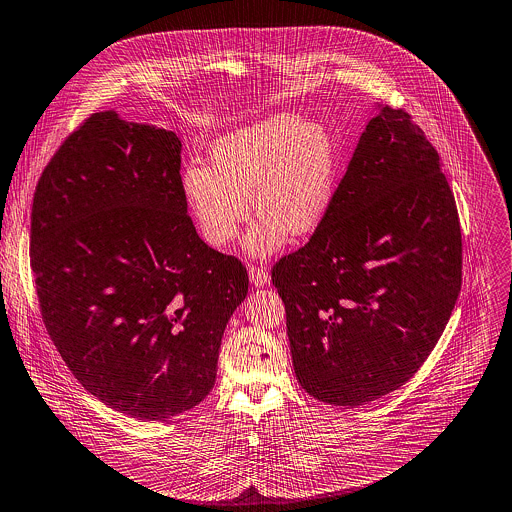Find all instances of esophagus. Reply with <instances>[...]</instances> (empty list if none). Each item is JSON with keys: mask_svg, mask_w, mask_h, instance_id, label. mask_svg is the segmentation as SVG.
I'll return each instance as SVG.
<instances>
[{"mask_svg": "<svg viewBox=\"0 0 512 512\" xmlns=\"http://www.w3.org/2000/svg\"><path fill=\"white\" fill-rule=\"evenodd\" d=\"M249 279H251V283H253L255 287H263V285H267L269 275H267V271H265L263 267L251 265V267H249Z\"/></svg>", "mask_w": 512, "mask_h": 512, "instance_id": "34e87169", "label": "esophagus"}]
</instances>
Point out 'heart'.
I'll return each mask as SVG.
<instances>
[{
  "label": "heart",
  "mask_w": 512,
  "mask_h": 512,
  "mask_svg": "<svg viewBox=\"0 0 512 512\" xmlns=\"http://www.w3.org/2000/svg\"><path fill=\"white\" fill-rule=\"evenodd\" d=\"M211 165L191 161L181 191L197 229L211 247L233 243L251 213H261L245 251L267 257L287 235L307 237L327 219L337 191V151L331 135L295 113H277L219 137Z\"/></svg>",
  "instance_id": "heart-1"
}]
</instances>
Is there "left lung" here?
Masks as SVG:
<instances>
[{"instance_id":"8db88e82","label":"left lung","mask_w":512,"mask_h":512,"mask_svg":"<svg viewBox=\"0 0 512 512\" xmlns=\"http://www.w3.org/2000/svg\"><path fill=\"white\" fill-rule=\"evenodd\" d=\"M271 279L295 377L317 401L367 405L419 371L459 299L463 241L439 153L409 113L379 105L327 219Z\"/></svg>"}]
</instances>
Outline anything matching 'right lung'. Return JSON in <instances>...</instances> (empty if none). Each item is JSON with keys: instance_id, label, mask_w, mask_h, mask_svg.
I'll return each mask as SVG.
<instances>
[{"instance_id": "add662e5", "label": "right lung", "mask_w": 512, "mask_h": 512, "mask_svg": "<svg viewBox=\"0 0 512 512\" xmlns=\"http://www.w3.org/2000/svg\"><path fill=\"white\" fill-rule=\"evenodd\" d=\"M173 131L93 113L43 169L31 269L45 329L101 403L165 421L213 389L223 331L249 291L239 259L195 231Z\"/></svg>"}]
</instances>
